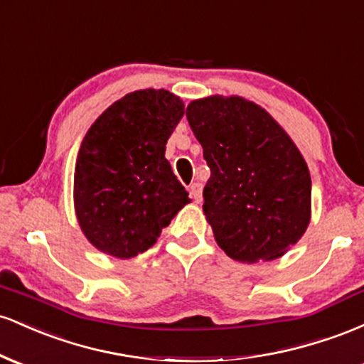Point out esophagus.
Wrapping results in <instances>:
<instances>
[{
	"label": "esophagus",
	"instance_id": "1",
	"mask_svg": "<svg viewBox=\"0 0 364 364\" xmlns=\"http://www.w3.org/2000/svg\"><path fill=\"white\" fill-rule=\"evenodd\" d=\"M202 190H203V185L200 181H195L190 185V193H191V196H193V200L196 203L202 202Z\"/></svg>",
	"mask_w": 364,
	"mask_h": 364
}]
</instances>
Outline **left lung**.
I'll list each match as a JSON object with an SVG mask.
<instances>
[{
	"label": "left lung",
	"mask_w": 364,
	"mask_h": 364,
	"mask_svg": "<svg viewBox=\"0 0 364 364\" xmlns=\"http://www.w3.org/2000/svg\"><path fill=\"white\" fill-rule=\"evenodd\" d=\"M186 119L210 169L203 214L217 245L243 263L281 257L310 224L311 179L299 150L269 112L241 97L193 101Z\"/></svg>",
	"instance_id": "1"
}]
</instances>
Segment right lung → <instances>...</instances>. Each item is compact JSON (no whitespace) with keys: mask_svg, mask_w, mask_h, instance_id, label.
<instances>
[{"mask_svg":"<svg viewBox=\"0 0 364 364\" xmlns=\"http://www.w3.org/2000/svg\"><path fill=\"white\" fill-rule=\"evenodd\" d=\"M185 104L168 90H136L116 101L87 132L75 168V208L87 240L132 258L147 252L190 202L166 159Z\"/></svg>","mask_w":364,"mask_h":364,"instance_id":"add662e5","label":"right lung"}]
</instances>
